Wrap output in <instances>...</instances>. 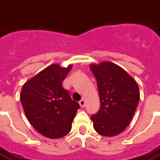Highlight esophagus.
Listing matches in <instances>:
<instances>
[{"mask_svg":"<svg viewBox=\"0 0 160 160\" xmlns=\"http://www.w3.org/2000/svg\"><path fill=\"white\" fill-rule=\"evenodd\" d=\"M79 104H80V107L83 108L84 106L86 105V100H85V98H82V99H81V100H80V102H79Z\"/></svg>","mask_w":160,"mask_h":160,"instance_id":"34e87169","label":"esophagus"}]
</instances>
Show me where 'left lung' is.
Segmentation results:
<instances>
[{
	"label": "left lung",
	"mask_w": 160,
	"mask_h": 160,
	"mask_svg": "<svg viewBox=\"0 0 160 160\" xmlns=\"http://www.w3.org/2000/svg\"><path fill=\"white\" fill-rule=\"evenodd\" d=\"M90 68L97 80L100 110L91 117L93 128L103 136H116L129 125L140 100L136 81L111 62L92 63Z\"/></svg>",
	"instance_id": "1"
}]
</instances>
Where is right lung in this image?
<instances>
[{
	"instance_id": "1",
	"label": "right lung",
	"mask_w": 160,
	"mask_h": 160,
	"mask_svg": "<svg viewBox=\"0 0 160 160\" xmlns=\"http://www.w3.org/2000/svg\"><path fill=\"white\" fill-rule=\"evenodd\" d=\"M72 67L51 64L27 80L21 90L20 102L26 118L38 133L49 139L69 133L80 108L62 85Z\"/></svg>"
}]
</instances>
